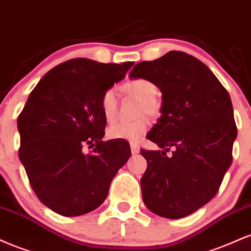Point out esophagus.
Returning a JSON list of instances; mask_svg holds the SVG:
<instances>
[{"instance_id": "1", "label": "esophagus", "mask_w": 251, "mask_h": 251, "mask_svg": "<svg viewBox=\"0 0 251 251\" xmlns=\"http://www.w3.org/2000/svg\"><path fill=\"white\" fill-rule=\"evenodd\" d=\"M130 149H131V152L134 155L135 154H138V152H140V147H138V144L134 143V142L130 143Z\"/></svg>"}]
</instances>
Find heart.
I'll use <instances>...</instances> for the list:
<instances>
[{
    "label": "heart",
    "mask_w": 251,
    "mask_h": 251,
    "mask_svg": "<svg viewBox=\"0 0 251 251\" xmlns=\"http://www.w3.org/2000/svg\"><path fill=\"white\" fill-rule=\"evenodd\" d=\"M121 89L126 95H130L140 100L138 115L143 116L131 122H116L108 128V136L113 140H126L136 142L146 134L150 126L149 116L156 117L161 113V105L155 99L157 88L151 81L147 78H135L126 81L121 85ZM101 109L105 120L111 121L115 119L117 111V96L115 89L104 91L101 99Z\"/></svg>",
    "instance_id": "obj_1"
}]
</instances>
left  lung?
Here are the masks:
<instances>
[{"label":"left lung","mask_w":251,"mask_h":251,"mask_svg":"<svg viewBox=\"0 0 251 251\" xmlns=\"http://www.w3.org/2000/svg\"><path fill=\"white\" fill-rule=\"evenodd\" d=\"M129 77L149 79L162 93V115L147 137L163 150H141L148 163L143 202L158 216L182 219L216 195L232 162L237 128L230 96L204 63L176 50L140 62Z\"/></svg>","instance_id":"1"}]
</instances>
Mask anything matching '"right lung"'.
<instances>
[{
	"instance_id": "right-lung-1",
	"label": "right lung",
	"mask_w": 251,
	"mask_h": 251,
	"mask_svg": "<svg viewBox=\"0 0 251 251\" xmlns=\"http://www.w3.org/2000/svg\"><path fill=\"white\" fill-rule=\"evenodd\" d=\"M134 62L74 58L52 68L17 119L20 160L40 201L62 216H79L104 202L111 181L130 157L122 140L102 141L101 99ZM94 147L84 153V145Z\"/></svg>"
}]
</instances>
